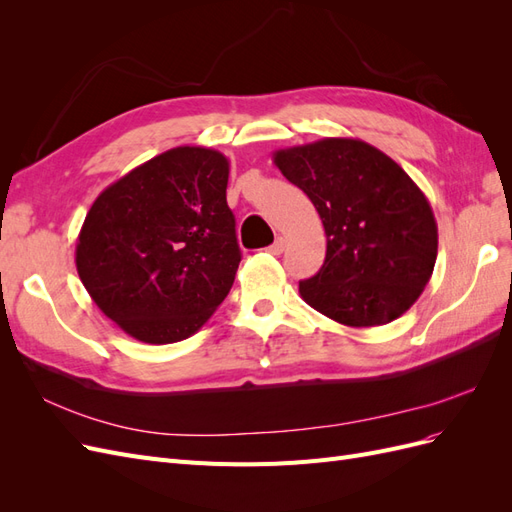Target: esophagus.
<instances>
[{
  "instance_id": "1",
  "label": "esophagus",
  "mask_w": 512,
  "mask_h": 512,
  "mask_svg": "<svg viewBox=\"0 0 512 512\" xmlns=\"http://www.w3.org/2000/svg\"><path fill=\"white\" fill-rule=\"evenodd\" d=\"M284 247H286V239H284V237H277L275 243L269 245V252H271L273 256H280V254L284 252Z\"/></svg>"
}]
</instances>
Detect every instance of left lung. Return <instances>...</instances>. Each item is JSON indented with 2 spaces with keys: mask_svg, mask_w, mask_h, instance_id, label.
<instances>
[{
  "mask_svg": "<svg viewBox=\"0 0 512 512\" xmlns=\"http://www.w3.org/2000/svg\"><path fill=\"white\" fill-rule=\"evenodd\" d=\"M312 200L327 235L320 271L299 282L307 305L346 327H378L421 297L438 256L429 200L386 153L359 138L273 153Z\"/></svg>",
  "mask_w": 512,
  "mask_h": 512,
  "instance_id": "8db88e82",
  "label": "left lung"
}]
</instances>
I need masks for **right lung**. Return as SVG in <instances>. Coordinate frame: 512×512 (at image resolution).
Returning <instances> with one entry per match:
<instances>
[{
	"mask_svg": "<svg viewBox=\"0 0 512 512\" xmlns=\"http://www.w3.org/2000/svg\"><path fill=\"white\" fill-rule=\"evenodd\" d=\"M226 185L220 151L175 147L91 205L76 271L94 303L138 342L188 339L226 299L241 262Z\"/></svg>",
	"mask_w": 512,
	"mask_h": 512,
	"instance_id": "1",
	"label": "right lung"
}]
</instances>
